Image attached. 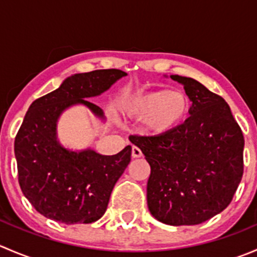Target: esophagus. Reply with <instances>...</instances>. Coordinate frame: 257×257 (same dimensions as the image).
Returning a JSON list of instances; mask_svg holds the SVG:
<instances>
[{
    "instance_id": "1",
    "label": "esophagus",
    "mask_w": 257,
    "mask_h": 257,
    "mask_svg": "<svg viewBox=\"0 0 257 257\" xmlns=\"http://www.w3.org/2000/svg\"><path fill=\"white\" fill-rule=\"evenodd\" d=\"M142 150L138 147H132V157L133 158H141L142 157Z\"/></svg>"
}]
</instances>
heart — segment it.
I'll return each mask as SVG.
<instances>
[{"label": "heart", "mask_w": 257, "mask_h": 257, "mask_svg": "<svg viewBox=\"0 0 257 257\" xmlns=\"http://www.w3.org/2000/svg\"><path fill=\"white\" fill-rule=\"evenodd\" d=\"M120 107L132 118L145 120L147 129L152 133H165L185 119L190 99L180 90H154L125 98Z\"/></svg>", "instance_id": "b5f03b06"}]
</instances>
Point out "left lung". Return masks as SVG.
Wrapping results in <instances>:
<instances>
[{
    "label": "left lung",
    "instance_id": "8db88e82",
    "mask_svg": "<svg viewBox=\"0 0 257 257\" xmlns=\"http://www.w3.org/2000/svg\"><path fill=\"white\" fill-rule=\"evenodd\" d=\"M193 102L189 116L169 132L132 136L150 165L147 201L167 225H198L232 200L243 173V136L224 98L175 74Z\"/></svg>",
    "mask_w": 257,
    "mask_h": 257
}]
</instances>
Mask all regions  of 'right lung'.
Segmentation results:
<instances>
[{
    "instance_id": "right-lung-1",
    "label": "right lung",
    "mask_w": 257,
    "mask_h": 257,
    "mask_svg": "<svg viewBox=\"0 0 257 257\" xmlns=\"http://www.w3.org/2000/svg\"><path fill=\"white\" fill-rule=\"evenodd\" d=\"M125 76L120 69L73 74L28 108L15 139L18 183L43 216L71 225L90 224L104 215L114 185L131 162L132 147L115 155H102L89 148L69 150L57 139V121L77 104L104 119L103 110L88 99Z\"/></svg>"
}]
</instances>
